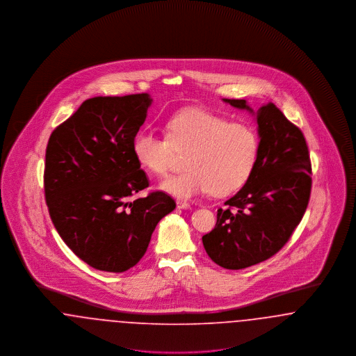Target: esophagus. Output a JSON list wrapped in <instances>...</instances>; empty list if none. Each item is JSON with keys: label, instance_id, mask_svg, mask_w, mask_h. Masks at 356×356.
<instances>
[{"label": "esophagus", "instance_id": "1", "mask_svg": "<svg viewBox=\"0 0 356 356\" xmlns=\"http://www.w3.org/2000/svg\"><path fill=\"white\" fill-rule=\"evenodd\" d=\"M176 204H177L179 209H191V204L183 202V200H179Z\"/></svg>", "mask_w": 356, "mask_h": 356}]
</instances>
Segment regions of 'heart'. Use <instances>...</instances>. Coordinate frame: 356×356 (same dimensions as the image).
<instances>
[{
  "label": "heart",
  "instance_id": "1",
  "mask_svg": "<svg viewBox=\"0 0 356 356\" xmlns=\"http://www.w3.org/2000/svg\"><path fill=\"white\" fill-rule=\"evenodd\" d=\"M165 131L164 137L151 129L140 131L132 151L138 165L156 176L170 173L176 152L186 153V170L161 183L173 196L188 199L209 191L215 196H228L251 177L260 149L251 124L191 108L170 118Z\"/></svg>",
  "mask_w": 356,
  "mask_h": 356
}]
</instances>
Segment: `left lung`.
<instances>
[{
  "mask_svg": "<svg viewBox=\"0 0 356 356\" xmlns=\"http://www.w3.org/2000/svg\"><path fill=\"white\" fill-rule=\"evenodd\" d=\"M252 109L245 100H229ZM259 157L245 186L218 209L215 228L203 236L208 256L222 268L241 270L277 254L305 216L312 168L303 132L272 102L256 112Z\"/></svg>",
  "mask_w": 356,
  "mask_h": 356,
  "instance_id": "8db88e82",
  "label": "left lung"
}]
</instances>
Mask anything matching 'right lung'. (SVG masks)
Listing matches in <instances>:
<instances>
[{
    "label": "right lung",
    "instance_id": "obj_1",
    "mask_svg": "<svg viewBox=\"0 0 356 356\" xmlns=\"http://www.w3.org/2000/svg\"><path fill=\"white\" fill-rule=\"evenodd\" d=\"M147 93L93 97L51 132L44 189L51 222L65 244L90 267L128 271L147 252L157 222L176 207L149 186L132 143L147 118Z\"/></svg>",
    "mask_w": 356,
    "mask_h": 356
}]
</instances>
